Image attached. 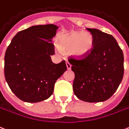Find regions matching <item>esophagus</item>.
Masks as SVG:
<instances>
[{
    "label": "esophagus",
    "instance_id": "1",
    "mask_svg": "<svg viewBox=\"0 0 129 129\" xmlns=\"http://www.w3.org/2000/svg\"><path fill=\"white\" fill-rule=\"evenodd\" d=\"M66 67H67V69H68V70H70V69H71L72 66H71V64H70V63L68 62V61H66Z\"/></svg>",
    "mask_w": 129,
    "mask_h": 129
}]
</instances>
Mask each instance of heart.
<instances>
[{"instance_id": "1", "label": "heart", "mask_w": 129, "mask_h": 129, "mask_svg": "<svg viewBox=\"0 0 129 129\" xmlns=\"http://www.w3.org/2000/svg\"><path fill=\"white\" fill-rule=\"evenodd\" d=\"M93 36L91 33L74 32L63 35L58 39L59 49L70 51L74 57L82 59L88 56L93 47Z\"/></svg>"}]
</instances>
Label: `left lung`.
Returning <instances> with one entry per match:
<instances>
[{"instance_id": "1", "label": "left lung", "mask_w": 129, "mask_h": 129, "mask_svg": "<svg viewBox=\"0 0 129 129\" xmlns=\"http://www.w3.org/2000/svg\"><path fill=\"white\" fill-rule=\"evenodd\" d=\"M86 29L93 36L92 51L82 59H69L75 74L73 91L84 102H104L112 96L122 80L123 53L112 35L94 28Z\"/></svg>"}]
</instances>
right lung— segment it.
I'll return each mask as SVG.
<instances>
[{
	"label": "right lung",
	"instance_id": "add662e5",
	"mask_svg": "<svg viewBox=\"0 0 129 129\" xmlns=\"http://www.w3.org/2000/svg\"><path fill=\"white\" fill-rule=\"evenodd\" d=\"M58 26L33 25L17 33L5 55V76L8 85L19 99L27 103L47 100L54 85L67 70L65 61L52 62L55 53L51 42Z\"/></svg>",
	"mask_w": 129,
	"mask_h": 129
}]
</instances>
